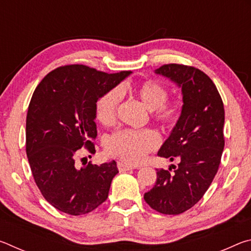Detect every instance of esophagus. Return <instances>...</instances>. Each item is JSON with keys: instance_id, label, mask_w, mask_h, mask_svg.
<instances>
[{"instance_id": "obj_1", "label": "esophagus", "mask_w": 251, "mask_h": 251, "mask_svg": "<svg viewBox=\"0 0 251 251\" xmlns=\"http://www.w3.org/2000/svg\"><path fill=\"white\" fill-rule=\"evenodd\" d=\"M117 167H118V169H120V172H127V171H130V169L136 168L135 166H131V165H129V164L123 163V161H118Z\"/></svg>"}]
</instances>
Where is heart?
<instances>
[{
	"label": "heart",
	"instance_id": "1",
	"mask_svg": "<svg viewBox=\"0 0 251 251\" xmlns=\"http://www.w3.org/2000/svg\"><path fill=\"white\" fill-rule=\"evenodd\" d=\"M135 95L144 106L151 110L152 117L164 125H173L178 121L181 105L178 101L166 103L168 92L166 87L156 80H146L134 88ZM122 100V91L114 88L104 94L96 103V117L101 124L109 125L115 121L118 105ZM159 138L155 131L120 130L108 138L106 148L110 154L120 157L130 164H137L145 158L148 152L158 146Z\"/></svg>",
	"mask_w": 251,
	"mask_h": 251
}]
</instances>
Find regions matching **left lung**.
<instances>
[{
  "mask_svg": "<svg viewBox=\"0 0 251 251\" xmlns=\"http://www.w3.org/2000/svg\"><path fill=\"white\" fill-rule=\"evenodd\" d=\"M181 90V113L158 156L178 160L174 172L157 169L156 184L144 199L165 215L181 214L201 201L217 174L225 146L224 104L212 80L192 66L155 70Z\"/></svg>",
  "mask_w": 251,
  "mask_h": 251,
  "instance_id": "8db88e82",
  "label": "left lung"
}]
</instances>
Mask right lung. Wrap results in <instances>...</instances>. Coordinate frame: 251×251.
Here are the masks:
<instances>
[{
    "instance_id": "right-lung-1",
    "label": "right lung",
    "mask_w": 251,
    "mask_h": 251,
    "mask_svg": "<svg viewBox=\"0 0 251 251\" xmlns=\"http://www.w3.org/2000/svg\"><path fill=\"white\" fill-rule=\"evenodd\" d=\"M130 72L107 74L85 65L62 66L37 85L26 115V155L34 180L50 205L79 216L108 197L115 160L77 167L75 156L95 151L96 103Z\"/></svg>"
}]
</instances>
